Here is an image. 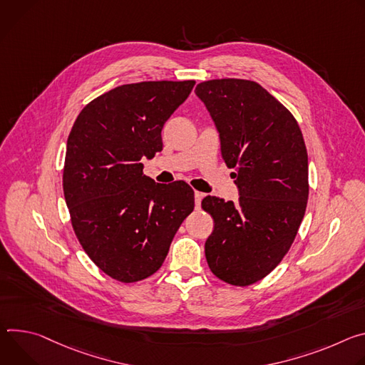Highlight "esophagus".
Instances as JSON below:
<instances>
[{
	"instance_id": "34e87169",
	"label": "esophagus",
	"mask_w": 365,
	"mask_h": 365,
	"mask_svg": "<svg viewBox=\"0 0 365 365\" xmlns=\"http://www.w3.org/2000/svg\"><path fill=\"white\" fill-rule=\"evenodd\" d=\"M205 197V194L203 192H200V191H194V201H195V209H200V206H201V198Z\"/></svg>"
}]
</instances>
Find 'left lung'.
Listing matches in <instances>:
<instances>
[{
	"instance_id": "left-lung-1",
	"label": "left lung",
	"mask_w": 365,
	"mask_h": 365,
	"mask_svg": "<svg viewBox=\"0 0 365 365\" xmlns=\"http://www.w3.org/2000/svg\"><path fill=\"white\" fill-rule=\"evenodd\" d=\"M235 173L239 200L207 195L215 220L205 251L212 272L232 286L267 277L289 252L309 197L307 150L293 114L248 79H212L195 87Z\"/></svg>"
}]
</instances>
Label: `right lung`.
I'll return each mask as SVG.
<instances>
[{
	"label": "right lung",
	"instance_id": "obj_1",
	"mask_svg": "<svg viewBox=\"0 0 365 365\" xmlns=\"http://www.w3.org/2000/svg\"><path fill=\"white\" fill-rule=\"evenodd\" d=\"M194 81H145L97 97L66 142L63 194L73 232L91 261L121 282L148 278L194 210L184 181L158 184L142 158L162 150L160 132Z\"/></svg>",
	"mask_w": 365,
	"mask_h": 365
}]
</instances>
